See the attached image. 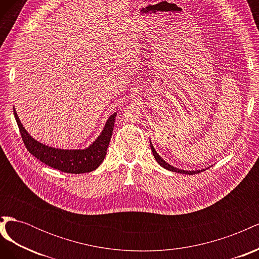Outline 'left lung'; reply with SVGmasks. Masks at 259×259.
Segmentation results:
<instances>
[{"instance_id": "8db88e82", "label": "left lung", "mask_w": 259, "mask_h": 259, "mask_svg": "<svg viewBox=\"0 0 259 259\" xmlns=\"http://www.w3.org/2000/svg\"><path fill=\"white\" fill-rule=\"evenodd\" d=\"M150 147H151V150H152L153 156H154V158H155L156 162H158V163L160 164V165H161L162 167L166 168V169H168V170H170V171H175V173L186 174V175H194V174L201 173V171H203V170H205V169H201V170H184V169H179V168H176V167H174V166L169 165L168 163H166L165 161H164V160L161 158V156H160L158 153H156V151L154 150V148H153L152 144H150Z\"/></svg>"}]
</instances>
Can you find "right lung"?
Segmentation results:
<instances>
[{
    "label": "right lung",
    "mask_w": 259,
    "mask_h": 259,
    "mask_svg": "<svg viewBox=\"0 0 259 259\" xmlns=\"http://www.w3.org/2000/svg\"><path fill=\"white\" fill-rule=\"evenodd\" d=\"M14 115L19 127L22 142L31 154L55 169L70 174H83L95 170L103 163L112 136L116 113H113L109 117L104 131L93 145L83 150H64V149L52 148L36 142L22 126L15 108Z\"/></svg>",
    "instance_id": "add662e5"
}]
</instances>
